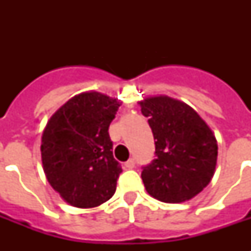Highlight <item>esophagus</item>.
Listing matches in <instances>:
<instances>
[{
  "instance_id": "34e87169",
  "label": "esophagus",
  "mask_w": 251,
  "mask_h": 251,
  "mask_svg": "<svg viewBox=\"0 0 251 251\" xmlns=\"http://www.w3.org/2000/svg\"><path fill=\"white\" fill-rule=\"evenodd\" d=\"M134 167H135V160L134 159H129L125 163V168H127V169H133Z\"/></svg>"
}]
</instances>
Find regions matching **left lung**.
Listing matches in <instances>:
<instances>
[{
  "instance_id": "obj_1",
  "label": "left lung",
  "mask_w": 251,
  "mask_h": 251,
  "mask_svg": "<svg viewBox=\"0 0 251 251\" xmlns=\"http://www.w3.org/2000/svg\"><path fill=\"white\" fill-rule=\"evenodd\" d=\"M155 139V159L143 167L147 193L165 203L194 198L210 183L218 142L201 116L185 102L165 95L139 101Z\"/></svg>"
}]
</instances>
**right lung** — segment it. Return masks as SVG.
<instances>
[{
    "instance_id": "1",
    "label": "right lung",
    "mask_w": 251,
    "mask_h": 251,
    "mask_svg": "<svg viewBox=\"0 0 251 251\" xmlns=\"http://www.w3.org/2000/svg\"><path fill=\"white\" fill-rule=\"evenodd\" d=\"M117 99L96 91L75 95L45 126L41 161L50 186L78 208L100 206L113 197L121 165L113 157L109 129Z\"/></svg>"
}]
</instances>
